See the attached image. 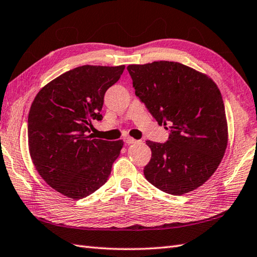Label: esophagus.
<instances>
[{
  "instance_id": "esophagus-1",
  "label": "esophagus",
  "mask_w": 257,
  "mask_h": 257,
  "mask_svg": "<svg viewBox=\"0 0 257 257\" xmlns=\"http://www.w3.org/2000/svg\"><path fill=\"white\" fill-rule=\"evenodd\" d=\"M124 140V142L126 144H134V143H139V141L138 140H135V139H133V138H130V136H125V138L123 139Z\"/></svg>"
}]
</instances>
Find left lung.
<instances>
[{"mask_svg":"<svg viewBox=\"0 0 257 257\" xmlns=\"http://www.w3.org/2000/svg\"><path fill=\"white\" fill-rule=\"evenodd\" d=\"M127 70L135 94L159 125L170 128L166 143L146 141L152 151L146 179L174 196L197 189L214 174L227 146L218 85L206 73L177 61L130 65Z\"/></svg>","mask_w":257,"mask_h":257,"instance_id":"left-lung-1","label":"left lung"}]
</instances>
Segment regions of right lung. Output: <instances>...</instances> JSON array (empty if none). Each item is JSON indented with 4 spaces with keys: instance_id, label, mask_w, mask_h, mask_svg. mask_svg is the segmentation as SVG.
Masks as SVG:
<instances>
[{
    "instance_id": "right-lung-1",
    "label": "right lung",
    "mask_w": 257,
    "mask_h": 257,
    "mask_svg": "<svg viewBox=\"0 0 257 257\" xmlns=\"http://www.w3.org/2000/svg\"><path fill=\"white\" fill-rule=\"evenodd\" d=\"M125 66L85 65L43 87L28 113V150L38 174L73 200L98 190L109 179L123 141L94 139L92 119H101L106 90Z\"/></svg>"
}]
</instances>
